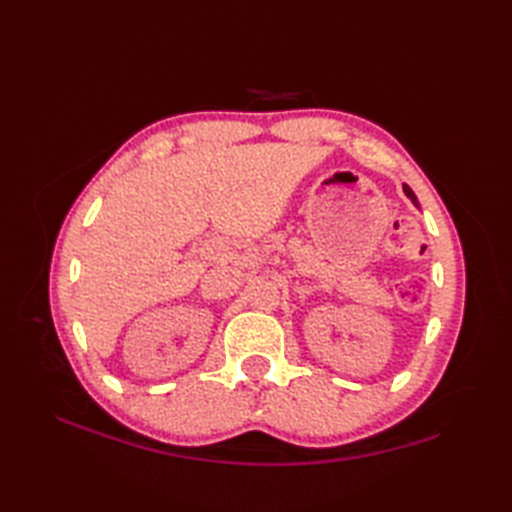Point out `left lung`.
I'll return each mask as SVG.
<instances>
[{
  "label": "left lung",
  "instance_id": "8db88e82",
  "mask_svg": "<svg viewBox=\"0 0 512 512\" xmlns=\"http://www.w3.org/2000/svg\"><path fill=\"white\" fill-rule=\"evenodd\" d=\"M402 189H405V195H407V198H409L413 204L418 206V198H416V193H413V191L407 187V184H402Z\"/></svg>",
  "mask_w": 512,
  "mask_h": 512
}]
</instances>
